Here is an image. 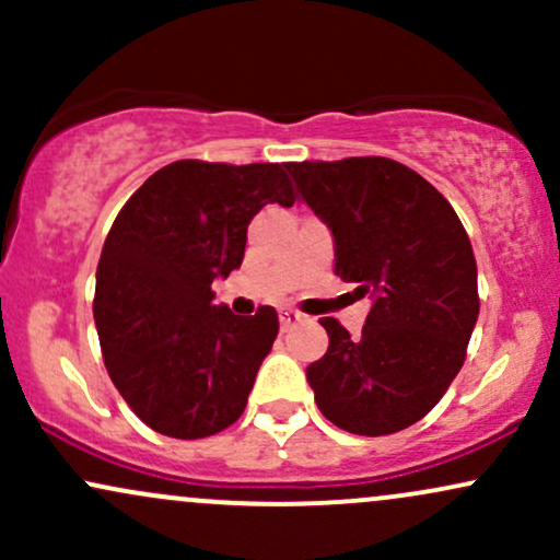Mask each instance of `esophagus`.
<instances>
[{
  "label": "esophagus",
  "mask_w": 560,
  "mask_h": 560,
  "mask_svg": "<svg viewBox=\"0 0 560 560\" xmlns=\"http://www.w3.org/2000/svg\"><path fill=\"white\" fill-rule=\"evenodd\" d=\"M302 318H305V316H302V313H298V311H281L279 313L281 331H289V329H292V326H298Z\"/></svg>",
  "instance_id": "1"
}]
</instances>
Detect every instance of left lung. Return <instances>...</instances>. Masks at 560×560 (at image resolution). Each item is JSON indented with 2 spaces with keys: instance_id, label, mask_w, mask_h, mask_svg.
Here are the masks:
<instances>
[{
  "instance_id": "obj_1",
  "label": "left lung",
  "mask_w": 560,
  "mask_h": 560,
  "mask_svg": "<svg viewBox=\"0 0 560 560\" xmlns=\"http://www.w3.org/2000/svg\"><path fill=\"white\" fill-rule=\"evenodd\" d=\"M287 171L331 231L334 271L374 300L361 337L320 318L329 350L307 365L318 410L350 434L408 429L458 376L477 326V260L464 223L397 160H305Z\"/></svg>"
}]
</instances>
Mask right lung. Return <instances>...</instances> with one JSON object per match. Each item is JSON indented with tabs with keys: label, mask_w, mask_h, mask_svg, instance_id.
<instances>
[{
	"label": "right lung",
	"mask_w": 560,
	"mask_h": 560,
	"mask_svg": "<svg viewBox=\"0 0 560 560\" xmlns=\"http://www.w3.org/2000/svg\"><path fill=\"white\" fill-rule=\"evenodd\" d=\"M294 205L284 165L178 160L115 218L96 266L94 324L107 374L155 432L199 440L242 416L279 334L271 305L234 316L213 281L242 266L247 226Z\"/></svg>",
	"instance_id": "obj_1"
}]
</instances>
